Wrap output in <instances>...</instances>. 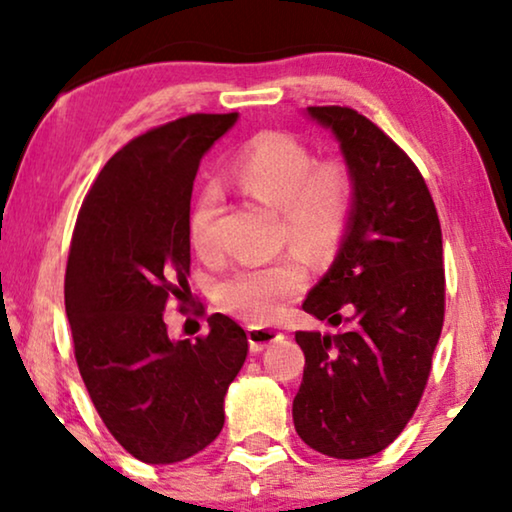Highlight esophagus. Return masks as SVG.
I'll return each instance as SVG.
<instances>
[{
    "mask_svg": "<svg viewBox=\"0 0 512 512\" xmlns=\"http://www.w3.org/2000/svg\"><path fill=\"white\" fill-rule=\"evenodd\" d=\"M284 333L270 326H249V349L251 352H263L270 342L282 340Z\"/></svg>",
    "mask_w": 512,
    "mask_h": 512,
    "instance_id": "34e87169",
    "label": "esophagus"
}]
</instances>
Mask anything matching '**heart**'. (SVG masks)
Masks as SVG:
<instances>
[{
	"mask_svg": "<svg viewBox=\"0 0 512 512\" xmlns=\"http://www.w3.org/2000/svg\"><path fill=\"white\" fill-rule=\"evenodd\" d=\"M230 177L251 198L279 209V233L307 258L326 263L338 254L356 202V179L347 160H314L298 137L265 130L237 151ZM214 216L216 191L205 188L188 214V237L200 254L212 251ZM305 286L307 265L291 251L233 270L216 284V300L244 321H270Z\"/></svg>",
	"mask_w": 512,
	"mask_h": 512,
	"instance_id": "obj_1",
	"label": "heart"
}]
</instances>
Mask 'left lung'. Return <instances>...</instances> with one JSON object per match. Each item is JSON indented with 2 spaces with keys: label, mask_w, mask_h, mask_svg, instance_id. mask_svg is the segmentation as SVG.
<instances>
[{
  "label": "left lung",
  "mask_w": 512,
  "mask_h": 512,
  "mask_svg": "<svg viewBox=\"0 0 512 512\" xmlns=\"http://www.w3.org/2000/svg\"><path fill=\"white\" fill-rule=\"evenodd\" d=\"M333 130L356 179L354 214L303 310L338 333L298 331L303 382L293 424L312 450L363 459L415 415L445 319L443 233L408 153L349 107H307Z\"/></svg>",
  "instance_id": "obj_1"
}]
</instances>
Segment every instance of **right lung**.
Masks as SVG:
<instances>
[{"mask_svg": "<svg viewBox=\"0 0 512 512\" xmlns=\"http://www.w3.org/2000/svg\"><path fill=\"white\" fill-rule=\"evenodd\" d=\"M237 114H191L116 151L83 200L69 244L65 307L90 401L111 436L146 464H177L223 429V396L247 359L226 314L172 340L163 319L191 272L193 181Z\"/></svg>", "mask_w": 512, "mask_h": 512, "instance_id": "add662e5", "label": "right lung"}]
</instances>
